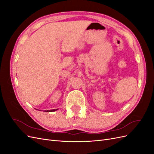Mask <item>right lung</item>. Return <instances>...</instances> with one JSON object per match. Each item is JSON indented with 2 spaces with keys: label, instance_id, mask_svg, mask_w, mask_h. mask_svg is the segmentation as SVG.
<instances>
[{
  "label": "right lung",
  "instance_id": "right-lung-1",
  "mask_svg": "<svg viewBox=\"0 0 154 154\" xmlns=\"http://www.w3.org/2000/svg\"><path fill=\"white\" fill-rule=\"evenodd\" d=\"M58 109H53V110H45V112H54Z\"/></svg>",
  "mask_w": 154,
  "mask_h": 154
}]
</instances>
